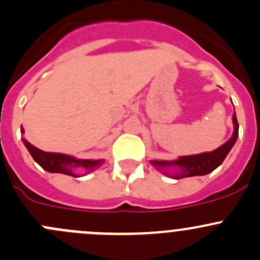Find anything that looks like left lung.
Listing matches in <instances>:
<instances>
[{"mask_svg":"<svg viewBox=\"0 0 260 260\" xmlns=\"http://www.w3.org/2000/svg\"><path fill=\"white\" fill-rule=\"evenodd\" d=\"M233 123H234V132L230 140L214 151L192 154V156H183L175 161H157L156 159V161H151V164L164 175L176 180L210 174L222 164L225 157L237 142L238 135H239V124H238L235 113L233 115Z\"/></svg>","mask_w":260,"mask_h":260,"instance_id":"obj_1","label":"left lung"}]
</instances>
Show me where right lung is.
<instances>
[{
	"mask_svg": "<svg viewBox=\"0 0 260 260\" xmlns=\"http://www.w3.org/2000/svg\"><path fill=\"white\" fill-rule=\"evenodd\" d=\"M21 132L23 133V128H21ZM22 142L27 148V151L30 152L32 158L48 172H56V174H64L73 177H78L80 176L78 174L79 171H94L104 161V159H79L73 156H68V154L45 152L39 149L38 147L32 146L23 138Z\"/></svg>",
	"mask_w": 260,
	"mask_h": 260,
	"instance_id": "right-lung-1",
	"label": "right lung"
}]
</instances>
